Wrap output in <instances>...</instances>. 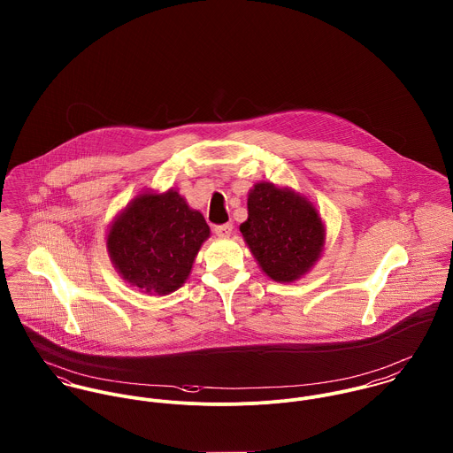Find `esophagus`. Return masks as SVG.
Segmentation results:
<instances>
[{
	"label": "esophagus",
	"instance_id": "esophagus-1",
	"mask_svg": "<svg viewBox=\"0 0 453 453\" xmlns=\"http://www.w3.org/2000/svg\"><path fill=\"white\" fill-rule=\"evenodd\" d=\"M232 232H234V225H232V223H225V225H218V226H214V234H216L218 237H221V239L230 237V235H232Z\"/></svg>",
	"mask_w": 453,
	"mask_h": 453
}]
</instances>
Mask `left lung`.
Masks as SVG:
<instances>
[{
	"label": "left lung",
	"mask_w": 453,
	"mask_h": 453,
	"mask_svg": "<svg viewBox=\"0 0 453 453\" xmlns=\"http://www.w3.org/2000/svg\"><path fill=\"white\" fill-rule=\"evenodd\" d=\"M248 212L241 232L261 270L273 280L293 282L321 257V218L300 195L258 183L248 196Z\"/></svg>",
	"instance_id": "obj_1"
}]
</instances>
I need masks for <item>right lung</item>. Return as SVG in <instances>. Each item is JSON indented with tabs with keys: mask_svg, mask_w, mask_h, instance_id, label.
I'll use <instances>...</instances> for the list:
<instances>
[{
	"mask_svg": "<svg viewBox=\"0 0 453 453\" xmlns=\"http://www.w3.org/2000/svg\"><path fill=\"white\" fill-rule=\"evenodd\" d=\"M207 237L203 216L178 192L142 194L111 225L108 251L132 286L150 295H167L188 279Z\"/></svg>",
	"mask_w": 453,
	"mask_h": 453,
	"instance_id": "obj_1",
	"label": "right lung"
}]
</instances>
